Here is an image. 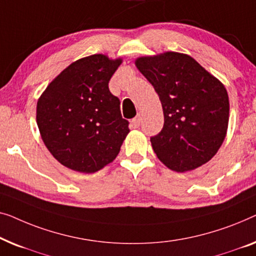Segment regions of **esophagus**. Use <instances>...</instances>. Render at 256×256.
Here are the masks:
<instances>
[{"instance_id":"34e87169","label":"esophagus","mask_w":256,"mask_h":256,"mask_svg":"<svg viewBox=\"0 0 256 256\" xmlns=\"http://www.w3.org/2000/svg\"><path fill=\"white\" fill-rule=\"evenodd\" d=\"M140 123H142V117H140V114H138V116L134 117L131 120V124H132L133 128H139L140 126Z\"/></svg>"}]
</instances>
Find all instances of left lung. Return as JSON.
Listing matches in <instances>:
<instances>
[{"mask_svg":"<svg viewBox=\"0 0 256 256\" xmlns=\"http://www.w3.org/2000/svg\"><path fill=\"white\" fill-rule=\"evenodd\" d=\"M136 66L162 104L164 128L150 136L158 158L175 172L206 164L228 131L230 103L222 82L182 53L138 58Z\"/></svg>","mask_w":256,"mask_h":256,"instance_id":"8db88e82","label":"left lung"}]
</instances>
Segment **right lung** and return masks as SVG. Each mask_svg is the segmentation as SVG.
Wrapping results in <instances>:
<instances>
[{
	"mask_svg": "<svg viewBox=\"0 0 256 256\" xmlns=\"http://www.w3.org/2000/svg\"><path fill=\"white\" fill-rule=\"evenodd\" d=\"M122 59L94 54L76 60L48 86L37 103L45 146L64 167L95 172L112 162L128 133L109 81Z\"/></svg>",
	"mask_w": 256,
	"mask_h": 256,
	"instance_id": "1",
	"label": "right lung"
}]
</instances>
